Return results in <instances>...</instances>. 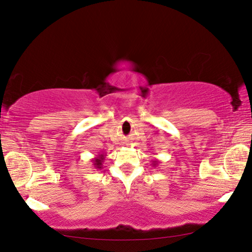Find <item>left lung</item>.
<instances>
[{
    "mask_svg": "<svg viewBox=\"0 0 252 252\" xmlns=\"http://www.w3.org/2000/svg\"><path fill=\"white\" fill-rule=\"evenodd\" d=\"M158 164V160H153V166L156 167V165Z\"/></svg>",
    "mask_w": 252,
    "mask_h": 252,
    "instance_id": "8db88e82",
    "label": "left lung"
}]
</instances>
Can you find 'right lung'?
<instances>
[{"mask_svg": "<svg viewBox=\"0 0 252 252\" xmlns=\"http://www.w3.org/2000/svg\"><path fill=\"white\" fill-rule=\"evenodd\" d=\"M106 155H104V154H99V155L95 156L94 158H93V165H94V167L96 169H100L103 168V161L105 159Z\"/></svg>", "mask_w": 252, "mask_h": 252, "instance_id": "right-lung-1", "label": "right lung"}]
</instances>
